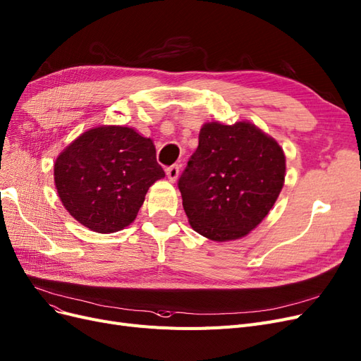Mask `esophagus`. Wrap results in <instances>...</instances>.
<instances>
[{
	"instance_id": "esophagus-1",
	"label": "esophagus",
	"mask_w": 361,
	"mask_h": 361,
	"mask_svg": "<svg viewBox=\"0 0 361 361\" xmlns=\"http://www.w3.org/2000/svg\"><path fill=\"white\" fill-rule=\"evenodd\" d=\"M178 173H180V165H172V166H169V168L166 169V176H168V180H169L171 183L177 181Z\"/></svg>"
}]
</instances>
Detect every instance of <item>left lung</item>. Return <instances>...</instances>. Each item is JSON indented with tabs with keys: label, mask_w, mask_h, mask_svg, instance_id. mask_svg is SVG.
Returning a JSON list of instances; mask_svg holds the SVG:
<instances>
[{
	"label": "left lung",
	"mask_w": 361,
	"mask_h": 361,
	"mask_svg": "<svg viewBox=\"0 0 361 361\" xmlns=\"http://www.w3.org/2000/svg\"><path fill=\"white\" fill-rule=\"evenodd\" d=\"M284 178L286 156L274 138L250 122H211L199 132L178 189L193 231L223 243L257 228Z\"/></svg>",
	"instance_id": "left-lung-1"
}]
</instances>
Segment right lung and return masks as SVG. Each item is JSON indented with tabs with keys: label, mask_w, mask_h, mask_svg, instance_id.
Returning a JSON list of instances; mask_svg holds the SVG:
<instances>
[{
	"label": "right lung",
	"mask_w": 361,
	"mask_h": 361,
	"mask_svg": "<svg viewBox=\"0 0 361 361\" xmlns=\"http://www.w3.org/2000/svg\"><path fill=\"white\" fill-rule=\"evenodd\" d=\"M164 177L153 141L126 126L82 133L55 162V184L65 209L98 233L129 226L147 190Z\"/></svg>",
	"instance_id": "obj_1"
}]
</instances>
